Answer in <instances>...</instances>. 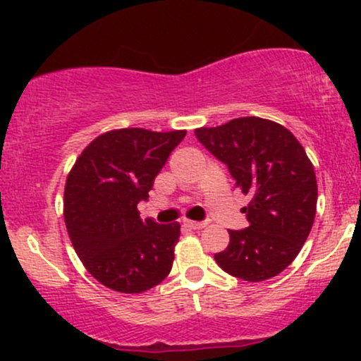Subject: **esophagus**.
Masks as SVG:
<instances>
[{"instance_id":"esophagus-1","label":"esophagus","mask_w":361,"mask_h":361,"mask_svg":"<svg viewBox=\"0 0 361 361\" xmlns=\"http://www.w3.org/2000/svg\"><path fill=\"white\" fill-rule=\"evenodd\" d=\"M185 227H188V229H193V231H200L205 227V222H193V221H186L185 222Z\"/></svg>"}]
</instances>
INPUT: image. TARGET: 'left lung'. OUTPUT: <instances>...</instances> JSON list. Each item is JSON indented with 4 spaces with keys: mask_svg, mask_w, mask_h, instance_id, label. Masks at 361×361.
<instances>
[{
    "mask_svg": "<svg viewBox=\"0 0 361 361\" xmlns=\"http://www.w3.org/2000/svg\"><path fill=\"white\" fill-rule=\"evenodd\" d=\"M195 135L250 197L243 209L250 226L229 231L215 261L246 281L276 276L299 255L316 217V173L304 147L288 128L259 117L195 128Z\"/></svg>",
    "mask_w": 361,
    "mask_h": 361,
    "instance_id": "1",
    "label": "left lung"
}]
</instances>
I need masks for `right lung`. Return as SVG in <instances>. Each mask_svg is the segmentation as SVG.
Segmentation results:
<instances>
[{"label": "right lung", "instance_id": "1", "mask_svg": "<svg viewBox=\"0 0 361 361\" xmlns=\"http://www.w3.org/2000/svg\"><path fill=\"white\" fill-rule=\"evenodd\" d=\"M186 130L117 128L91 140L64 188V222L74 251L102 285L140 293L169 275L180 224L142 221L154 178Z\"/></svg>", "mask_w": 361, "mask_h": 361}]
</instances>
